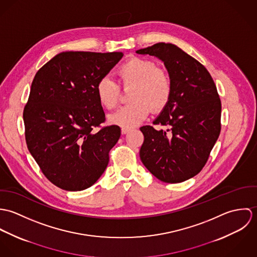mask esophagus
<instances>
[{
  "mask_svg": "<svg viewBox=\"0 0 257 257\" xmlns=\"http://www.w3.org/2000/svg\"><path fill=\"white\" fill-rule=\"evenodd\" d=\"M130 131H131L130 128H126V127H122V128H121V134H122V135H125V134H127Z\"/></svg>",
  "mask_w": 257,
  "mask_h": 257,
  "instance_id": "34e87169",
  "label": "esophagus"
}]
</instances>
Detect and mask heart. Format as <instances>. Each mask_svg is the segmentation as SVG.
Returning a JSON list of instances; mask_svg holds the SVG:
<instances>
[{"mask_svg": "<svg viewBox=\"0 0 257 257\" xmlns=\"http://www.w3.org/2000/svg\"><path fill=\"white\" fill-rule=\"evenodd\" d=\"M117 76L123 87L133 86L130 93L133 102L109 115L111 123L126 128L136 126L147 118L150 109L160 111L168 104L172 92L171 79L155 62L133 57L119 66ZM96 94L104 108L112 110L118 103L119 87L114 80L105 76L98 81Z\"/></svg>", "mask_w": 257, "mask_h": 257, "instance_id": "1", "label": "heart"}]
</instances>
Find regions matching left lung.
I'll list each match as a JSON object with an SVG mask.
<instances>
[{"label": "left lung", "mask_w": 257, "mask_h": 257, "mask_svg": "<svg viewBox=\"0 0 257 257\" xmlns=\"http://www.w3.org/2000/svg\"><path fill=\"white\" fill-rule=\"evenodd\" d=\"M137 53L163 61L172 84L168 104L153 121L171 128L142 126L141 159L160 181L183 182L203 169L220 136L221 104L217 87L206 67L175 44L159 42Z\"/></svg>", "instance_id": "8db88e82"}]
</instances>
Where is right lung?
<instances>
[{
	"mask_svg": "<svg viewBox=\"0 0 257 257\" xmlns=\"http://www.w3.org/2000/svg\"><path fill=\"white\" fill-rule=\"evenodd\" d=\"M122 52L65 51L37 71L24 109L27 146L44 176L66 191H81L101 177L120 137L105 121L98 81Z\"/></svg>",
	"mask_w": 257,
	"mask_h": 257,
	"instance_id": "obj_1",
	"label": "right lung"
}]
</instances>
